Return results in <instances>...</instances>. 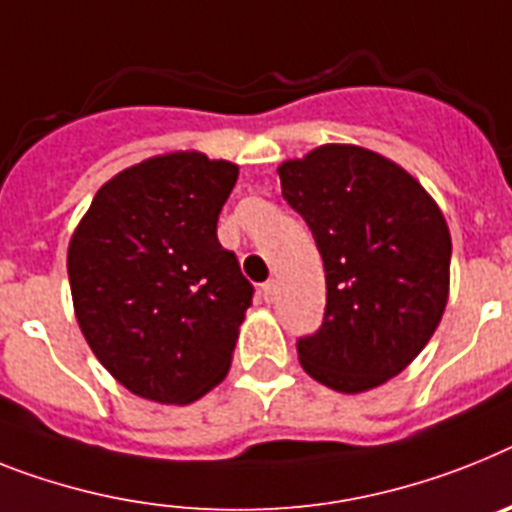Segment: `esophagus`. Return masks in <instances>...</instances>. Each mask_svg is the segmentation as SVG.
I'll list each match as a JSON object with an SVG mask.
<instances>
[{"label": "esophagus", "mask_w": 512, "mask_h": 512, "mask_svg": "<svg viewBox=\"0 0 512 512\" xmlns=\"http://www.w3.org/2000/svg\"><path fill=\"white\" fill-rule=\"evenodd\" d=\"M276 296H278V283L276 281H265L263 283V299L265 302H276Z\"/></svg>", "instance_id": "esophagus-1"}]
</instances>
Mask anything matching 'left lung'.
Here are the masks:
<instances>
[{"instance_id": "8db88e82", "label": "left lung", "mask_w": 512, "mask_h": 512, "mask_svg": "<svg viewBox=\"0 0 512 512\" xmlns=\"http://www.w3.org/2000/svg\"><path fill=\"white\" fill-rule=\"evenodd\" d=\"M325 268V317L296 343L312 380L364 393L435 336L450 294V229L414 176L362 145L328 143L278 166Z\"/></svg>"}]
</instances>
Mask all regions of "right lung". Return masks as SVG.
Instances as JSON below:
<instances>
[{
	"mask_svg": "<svg viewBox=\"0 0 512 512\" xmlns=\"http://www.w3.org/2000/svg\"><path fill=\"white\" fill-rule=\"evenodd\" d=\"M239 166L200 150L111 176L72 231V304L90 351L130 393L203 398L229 375L252 283L216 236Z\"/></svg>",
	"mask_w": 512,
	"mask_h": 512,
	"instance_id": "add662e5",
	"label": "right lung"
}]
</instances>
